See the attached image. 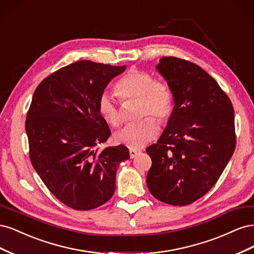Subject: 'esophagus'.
<instances>
[{"label": "esophagus", "instance_id": "1", "mask_svg": "<svg viewBox=\"0 0 254 254\" xmlns=\"http://www.w3.org/2000/svg\"><path fill=\"white\" fill-rule=\"evenodd\" d=\"M140 153H141L140 150H135V149H130L129 150V156H130V158H131V159L135 158L137 155H140Z\"/></svg>", "mask_w": 254, "mask_h": 254}]
</instances>
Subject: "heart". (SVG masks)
Returning a JSON list of instances; mask_svg holds the SVG:
<instances>
[{"label":"heart","mask_w":254,"mask_h":254,"mask_svg":"<svg viewBox=\"0 0 254 254\" xmlns=\"http://www.w3.org/2000/svg\"><path fill=\"white\" fill-rule=\"evenodd\" d=\"M114 90L122 101L137 99V117H146L125 127L117 135V140L131 149H139L155 140L159 134V124L148 115L155 117L160 123L170 120L174 110V93L170 84L156 80L148 72L132 68L118 80ZM97 111L111 127L118 128L122 125L123 115L119 106L108 93L99 96Z\"/></svg>","instance_id":"b5f03b06"}]
</instances>
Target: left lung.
Returning a JSON list of instances; mask_svg holds the SVG:
<instances>
[{"label": "left lung", "instance_id": "obj_1", "mask_svg": "<svg viewBox=\"0 0 254 254\" xmlns=\"http://www.w3.org/2000/svg\"><path fill=\"white\" fill-rule=\"evenodd\" d=\"M157 70L174 93V110L156 144L147 187L158 200L187 205L217 182L235 150L234 109L217 81L190 61L163 57Z\"/></svg>", "mask_w": 254, "mask_h": 254}]
</instances>
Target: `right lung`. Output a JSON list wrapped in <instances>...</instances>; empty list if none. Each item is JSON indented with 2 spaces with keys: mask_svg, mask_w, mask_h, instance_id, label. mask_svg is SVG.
I'll list each match as a JSON object with an SVG mask.
<instances>
[{
  "mask_svg": "<svg viewBox=\"0 0 254 254\" xmlns=\"http://www.w3.org/2000/svg\"><path fill=\"white\" fill-rule=\"evenodd\" d=\"M125 68L76 61L44 78L34 92L25 122L30 162L51 193L74 210L108 201L117 168L129 159L123 145L97 148L111 134L98 114V98Z\"/></svg>",
  "mask_w": 254,
  "mask_h": 254,
  "instance_id": "obj_1",
  "label": "right lung"
}]
</instances>
